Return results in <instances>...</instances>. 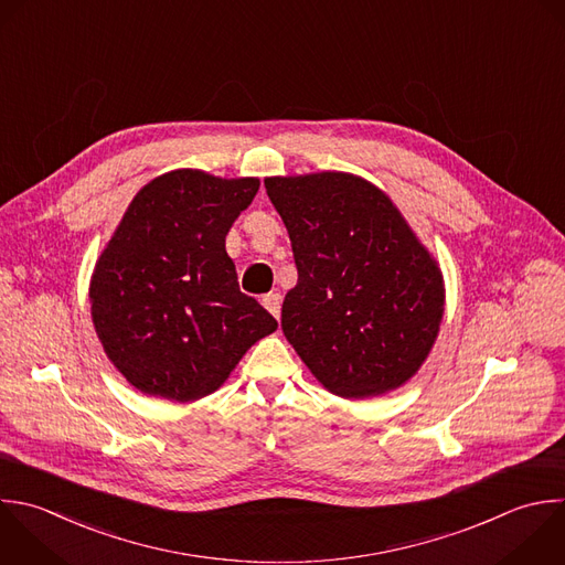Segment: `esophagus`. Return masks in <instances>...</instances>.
<instances>
[{
	"instance_id": "1",
	"label": "esophagus",
	"mask_w": 565,
	"mask_h": 565,
	"mask_svg": "<svg viewBox=\"0 0 565 565\" xmlns=\"http://www.w3.org/2000/svg\"><path fill=\"white\" fill-rule=\"evenodd\" d=\"M280 302H282V296L278 291H271L267 296H263V305L265 309L274 316V318H280Z\"/></svg>"
}]
</instances>
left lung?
I'll return each mask as SVG.
<instances>
[{
    "instance_id": "obj_1",
    "label": "left lung",
    "mask_w": 565,
    "mask_h": 565,
    "mask_svg": "<svg viewBox=\"0 0 565 565\" xmlns=\"http://www.w3.org/2000/svg\"><path fill=\"white\" fill-rule=\"evenodd\" d=\"M298 269L282 331L340 397L402 386L426 360L444 313L437 263L369 181L320 172L265 179Z\"/></svg>"
}]
</instances>
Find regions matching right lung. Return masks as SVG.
Returning a JSON list of instances; mask_svg holds the SVG:
<instances>
[{
    "instance_id": "add662e5",
    "label": "right lung",
    "mask_w": 565,
    "mask_h": 565,
    "mask_svg": "<svg viewBox=\"0 0 565 565\" xmlns=\"http://www.w3.org/2000/svg\"><path fill=\"white\" fill-rule=\"evenodd\" d=\"M260 188L174 170L130 203L90 282L97 335L148 395L192 402L216 391L276 318L243 294L225 236Z\"/></svg>"
}]
</instances>
